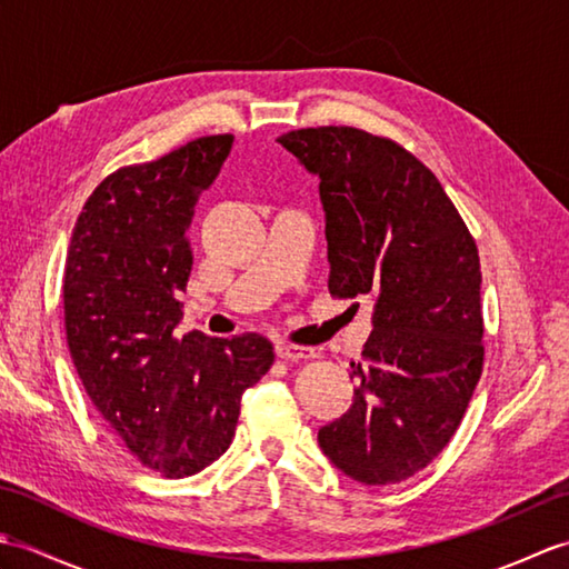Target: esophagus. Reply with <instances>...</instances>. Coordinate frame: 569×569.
<instances>
[{
	"mask_svg": "<svg viewBox=\"0 0 569 569\" xmlns=\"http://www.w3.org/2000/svg\"><path fill=\"white\" fill-rule=\"evenodd\" d=\"M276 355L283 361H303V359H316L318 352L312 347H298V345H288V342H278L276 345Z\"/></svg>",
	"mask_w": 569,
	"mask_h": 569,
	"instance_id": "esophagus-1",
	"label": "esophagus"
}]
</instances>
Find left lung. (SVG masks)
Masks as SVG:
<instances>
[{"label": "left lung", "mask_w": 569, "mask_h": 569, "mask_svg": "<svg viewBox=\"0 0 569 569\" xmlns=\"http://www.w3.org/2000/svg\"><path fill=\"white\" fill-rule=\"evenodd\" d=\"M278 141L320 176L330 296L377 300L352 361L355 403L318 442L347 477L396 485L445 450L485 369L477 241L440 180L398 141L357 127Z\"/></svg>", "instance_id": "8db88e82"}]
</instances>
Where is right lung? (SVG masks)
Listing matches in <instances>:
<instances>
[{"label":"right lung","instance_id":"right-lung-1","mask_svg":"<svg viewBox=\"0 0 569 569\" xmlns=\"http://www.w3.org/2000/svg\"><path fill=\"white\" fill-rule=\"evenodd\" d=\"M232 141L200 137L110 173L82 204L68 247L72 365L119 440L166 479L198 475L227 450L241 393L273 365V345L257 332H173L192 269V212Z\"/></svg>","mask_w":569,"mask_h":569}]
</instances>
